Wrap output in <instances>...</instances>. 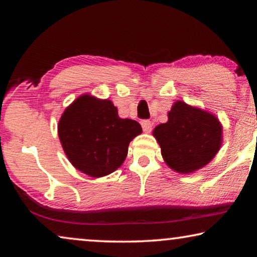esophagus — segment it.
<instances>
[{"label": "esophagus", "mask_w": 257, "mask_h": 257, "mask_svg": "<svg viewBox=\"0 0 257 257\" xmlns=\"http://www.w3.org/2000/svg\"><path fill=\"white\" fill-rule=\"evenodd\" d=\"M142 127L145 133H151L152 127H153V123L151 122L150 120H143L142 121Z\"/></svg>", "instance_id": "34e87169"}]
</instances>
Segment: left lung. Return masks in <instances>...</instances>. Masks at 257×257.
I'll return each mask as SVG.
<instances>
[{"instance_id":"obj_1","label":"left lung","mask_w":257,"mask_h":257,"mask_svg":"<svg viewBox=\"0 0 257 257\" xmlns=\"http://www.w3.org/2000/svg\"><path fill=\"white\" fill-rule=\"evenodd\" d=\"M168 122L155 127L163 159L172 170L191 173L210 162L222 144V125L212 113L177 101Z\"/></svg>"}]
</instances>
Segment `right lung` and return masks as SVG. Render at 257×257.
Instances as JSON below:
<instances>
[{"mask_svg":"<svg viewBox=\"0 0 257 257\" xmlns=\"http://www.w3.org/2000/svg\"><path fill=\"white\" fill-rule=\"evenodd\" d=\"M58 133L73 167L99 178L121 167L129 143L142 134V127L135 120L121 119L108 99L81 95L61 115Z\"/></svg>","mask_w":257,"mask_h":257,"instance_id":"1","label":"right lung"}]
</instances>
